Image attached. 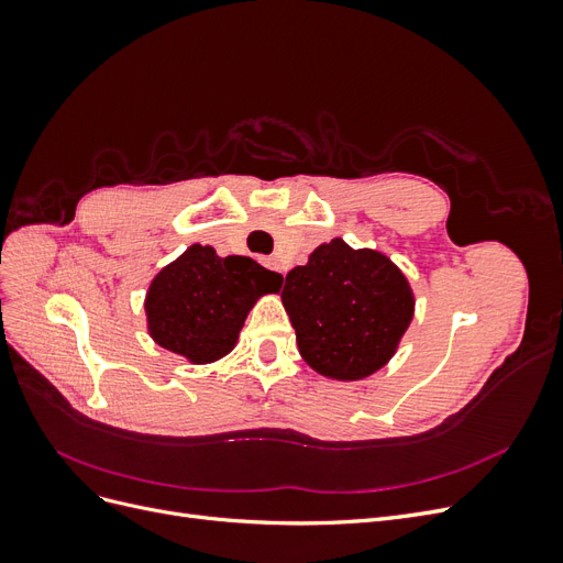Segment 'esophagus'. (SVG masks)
Here are the masks:
<instances>
[{"instance_id":"esophagus-1","label":"esophagus","mask_w":563,"mask_h":563,"mask_svg":"<svg viewBox=\"0 0 563 563\" xmlns=\"http://www.w3.org/2000/svg\"><path fill=\"white\" fill-rule=\"evenodd\" d=\"M265 265H267V267H272V269L282 272V275H284V265H282V261H279V258H267V261H265Z\"/></svg>"}]
</instances>
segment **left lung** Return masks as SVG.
I'll list each match as a JSON object with an SVG mask.
<instances>
[{
    "mask_svg": "<svg viewBox=\"0 0 563 563\" xmlns=\"http://www.w3.org/2000/svg\"><path fill=\"white\" fill-rule=\"evenodd\" d=\"M282 302L298 352L319 376L364 380L397 354L416 296L389 255L352 249L340 236L319 244L305 265L282 277Z\"/></svg>",
    "mask_w": 563,
    "mask_h": 563,
    "instance_id": "8db88e82",
    "label": "left lung"
}]
</instances>
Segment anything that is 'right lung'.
I'll return each instance as SVG.
<instances>
[{
    "label": "right lung",
    "instance_id": "add662e5",
    "mask_svg": "<svg viewBox=\"0 0 563 563\" xmlns=\"http://www.w3.org/2000/svg\"><path fill=\"white\" fill-rule=\"evenodd\" d=\"M279 288L282 275L249 255L220 258L213 246L192 244L150 282L147 333L185 362L213 364L234 350L253 305Z\"/></svg>",
    "mask_w": 563,
    "mask_h": 563
}]
</instances>
